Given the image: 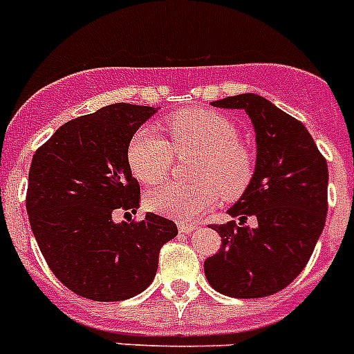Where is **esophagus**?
Here are the masks:
<instances>
[{
	"instance_id": "34e87169",
	"label": "esophagus",
	"mask_w": 354,
	"mask_h": 354,
	"mask_svg": "<svg viewBox=\"0 0 354 354\" xmlns=\"http://www.w3.org/2000/svg\"><path fill=\"white\" fill-rule=\"evenodd\" d=\"M194 229H196V225H194V223H178V231L183 232V234H191Z\"/></svg>"
}]
</instances>
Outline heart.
Wrapping results in <instances>:
<instances>
[{
  "mask_svg": "<svg viewBox=\"0 0 354 354\" xmlns=\"http://www.w3.org/2000/svg\"><path fill=\"white\" fill-rule=\"evenodd\" d=\"M171 145L152 129L134 132L127 147L132 174L143 183H158L171 172L176 152L198 158L192 169L196 183H162L145 196L151 211L178 222H191L211 209L222 192L238 198L254 174V158L240 143V131L227 116L214 111L191 109L172 114L165 123Z\"/></svg>",
  "mask_w": 354,
  "mask_h": 354,
  "instance_id": "obj_1",
  "label": "heart"
}]
</instances>
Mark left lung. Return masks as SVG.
Returning a JSON list of instances; mask_svg holds the SVG:
<instances>
[{
  "label": "left lung",
  "mask_w": 354,
  "mask_h": 354,
  "mask_svg": "<svg viewBox=\"0 0 354 354\" xmlns=\"http://www.w3.org/2000/svg\"><path fill=\"white\" fill-rule=\"evenodd\" d=\"M251 118L257 142L254 174L227 214L240 223L212 225L222 247L203 263L212 289L231 298H263L301 272L320 238L327 214L329 171L304 125L274 103L245 93L212 102ZM252 216L257 225L245 220Z\"/></svg>",
  "instance_id": "left-lung-1"
}]
</instances>
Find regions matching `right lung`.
<instances>
[{"instance_id":"add662e5","label":"right lung","mask_w":354,"mask_h":354,"mask_svg":"<svg viewBox=\"0 0 354 354\" xmlns=\"http://www.w3.org/2000/svg\"><path fill=\"white\" fill-rule=\"evenodd\" d=\"M158 107L112 103L71 120L36 151L28 171L27 212L34 238L63 286L88 300L120 301L152 283L158 254L176 223L147 212L142 222H114L140 207L127 147Z\"/></svg>"}]
</instances>
